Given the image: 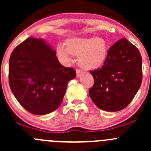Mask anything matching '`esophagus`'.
Wrapping results in <instances>:
<instances>
[{
    "label": "esophagus",
    "instance_id": "obj_1",
    "mask_svg": "<svg viewBox=\"0 0 151 151\" xmlns=\"http://www.w3.org/2000/svg\"><path fill=\"white\" fill-rule=\"evenodd\" d=\"M83 74V71L81 69L76 70V75H77V78H80Z\"/></svg>",
    "mask_w": 151,
    "mask_h": 151
}]
</instances>
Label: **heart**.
Returning a JSON list of instances; mask_svg holds the SVG:
<instances>
[{
  "instance_id": "heart-1",
  "label": "heart",
  "mask_w": 151,
  "mask_h": 151,
  "mask_svg": "<svg viewBox=\"0 0 151 151\" xmlns=\"http://www.w3.org/2000/svg\"><path fill=\"white\" fill-rule=\"evenodd\" d=\"M65 47L59 45L58 55L63 62H70L71 56L78 58L80 66L87 70L100 68L105 62L108 54V44L101 37L70 38L66 40Z\"/></svg>"
}]
</instances>
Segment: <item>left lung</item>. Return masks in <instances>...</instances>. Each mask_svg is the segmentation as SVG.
<instances>
[{
  "mask_svg": "<svg viewBox=\"0 0 151 151\" xmlns=\"http://www.w3.org/2000/svg\"><path fill=\"white\" fill-rule=\"evenodd\" d=\"M94 79L89 96L104 111H118L132 101L142 83V58L138 50L125 38L108 50L101 68L90 71Z\"/></svg>",
  "mask_w": 151,
  "mask_h": 151,
  "instance_id": "left-lung-1",
  "label": "left lung"
}]
</instances>
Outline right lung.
<instances>
[{"instance_id":"1","label":"right lung","mask_w":151,"mask_h":151,"mask_svg":"<svg viewBox=\"0 0 151 151\" xmlns=\"http://www.w3.org/2000/svg\"><path fill=\"white\" fill-rule=\"evenodd\" d=\"M76 76L75 70L62 65L56 52L40 38H27L9 60L11 91L26 110L35 115L49 114L59 107L68 83Z\"/></svg>"}]
</instances>
